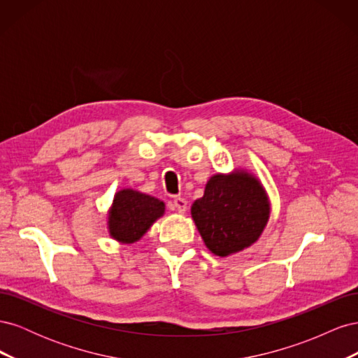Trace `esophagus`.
<instances>
[{
	"label": "esophagus",
	"instance_id": "1",
	"mask_svg": "<svg viewBox=\"0 0 358 358\" xmlns=\"http://www.w3.org/2000/svg\"><path fill=\"white\" fill-rule=\"evenodd\" d=\"M187 208H188V203H187V200H185V199L176 197L175 200H173V209L178 210L179 213H185Z\"/></svg>",
	"mask_w": 358,
	"mask_h": 358
}]
</instances>
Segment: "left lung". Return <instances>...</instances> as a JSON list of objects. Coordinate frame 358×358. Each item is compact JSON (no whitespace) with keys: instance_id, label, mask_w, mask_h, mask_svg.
I'll use <instances>...</instances> for the list:
<instances>
[{"instance_id":"1","label":"left lung","mask_w":358,"mask_h":358,"mask_svg":"<svg viewBox=\"0 0 358 358\" xmlns=\"http://www.w3.org/2000/svg\"><path fill=\"white\" fill-rule=\"evenodd\" d=\"M192 220L204 245L218 257L251 246L270 216V201L259 180L245 170L213 175L203 197L191 206Z\"/></svg>"}]
</instances>
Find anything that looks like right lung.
I'll return each mask as SVG.
<instances>
[{
  "label": "right lung",
  "mask_w": 358,
  "mask_h": 358,
  "mask_svg": "<svg viewBox=\"0 0 358 358\" xmlns=\"http://www.w3.org/2000/svg\"><path fill=\"white\" fill-rule=\"evenodd\" d=\"M164 212L166 204L161 200L134 189H121L115 194L109 210V233L117 242L134 243Z\"/></svg>",
  "instance_id": "1"
}]
</instances>
